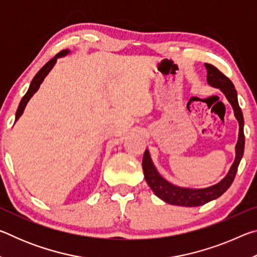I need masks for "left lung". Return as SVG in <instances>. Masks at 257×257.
Here are the masks:
<instances>
[{"mask_svg":"<svg viewBox=\"0 0 257 257\" xmlns=\"http://www.w3.org/2000/svg\"><path fill=\"white\" fill-rule=\"evenodd\" d=\"M207 71V84L214 88H219L223 93L225 98L228 99L230 105L232 106L234 118L237 119L239 124L238 141L234 151L236 156L231 167L223 179H221L217 184L212 185L205 188H189V187L177 186L172 182L168 181L165 178L160 175L158 169L152 161L150 151L146 150L143 158V171H144L145 180L153 193L165 203L171 205L195 207L201 206L208 202L220 197L230 186L236 177L238 170V165L240 163L243 155V149H245V136H243V116L241 108L239 107L237 90L229 78L225 77L222 72H220L212 64H204Z\"/></svg>","mask_w":257,"mask_h":257,"instance_id":"1","label":"left lung"}]
</instances>
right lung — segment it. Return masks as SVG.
<instances>
[{"label": "right lung", "instance_id": "obj_1", "mask_svg": "<svg viewBox=\"0 0 257 257\" xmlns=\"http://www.w3.org/2000/svg\"><path fill=\"white\" fill-rule=\"evenodd\" d=\"M68 54H70V51L69 50H63L61 51L60 53L56 54L53 59H51L49 62H47L44 67H43L40 71H38L36 75H35V77L33 78L32 82H30L29 85V88L27 90V93L25 94V96L23 97V99H21L20 103H19V106H18V110H17L16 112V120H15V123L18 121V119L20 118L21 115H23V113L25 111V107L27 106V104L29 102V99L32 98L35 93L37 92L38 89H40V87L42 85V82L44 81V79L46 78V76L49 75L50 71L53 69V67L55 66L56 61H58L59 58H64V56H67Z\"/></svg>", "mask_w": 257, "mask_h": 257}]
</instances>
